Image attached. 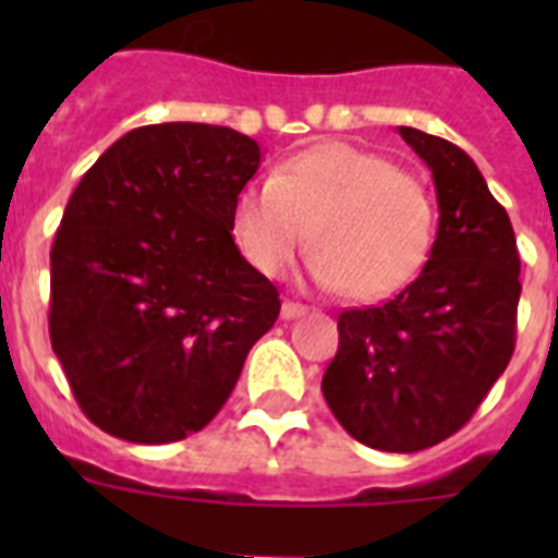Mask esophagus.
Returning a JSON list of instances; mask_svg holds the SVG:
<instances>
[{
	"label": "esophagus",
	"instance_id": "34e87169",
	"mask_svg": "<svg viewBox=\"0 0 558 558\" xmlns=\"http://www.w3.org/2000/svg\"><path fill=\"white\" fill-rule=\"evenodd\" d=\"M306 306L298 304V301H283V306H280V315L287 318V322H292V318H298V315H304Z\"/></svg>",
	"mask_w": 558,
	"mask_h": 558
}]
</instances>
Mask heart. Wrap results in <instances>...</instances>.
<instances>
[{"instance_id":"b5f03b06","label":"heart","mask_w":558,"mask_h":558,"mask_svg":"<svg viewBox=\"0 0 558 558\" xmlns=\"http://www.w3.org/2000/svg\"><path fill=\"white\" fill-rule=\"evenodd\" d=\"M310 228V275L324 289L379 301L411 283L434 243V202L420 179L356 144H315L234 202L231 231L263 275L287 271Z\"/></svg>"}]
</instances>
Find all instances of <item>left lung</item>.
Segmentation results:
<instances>
[{"label":"left lung","instance_id":"1","mask_svg":"<svg viewBox=\"0 0 558 558\" xmlns=\"http://www.w3.org/2000/svg\"><path fill=\"white\" fill-rule=\"evenodd\" d=\"M399 135L432 168L437 240L399 295L339 315V353L322 390L350 437L408 454L460 432L510 365L521 260L475 161L414 126Z\"/></svg>","mask_w":558,"mask_h":558}]
</instances>
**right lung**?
<instances>
[{"label": "right lung", "instance_id": "right-lung-1", "mask_svg": "<svg viewBox=\"0 0 558 558\" xmlns=\"http://www.w3.org/2000/svg\"><path fill=\"white\" fill-rule=\"evenodd\" d=\"M260 168L248 135L150 124L118 138L74 187L51 245L48 336L100 432L173 442L231 397L278 289L231 236Z\"/></svg>", "mask_w": 558, "mask_h": 558}]
</instances>
